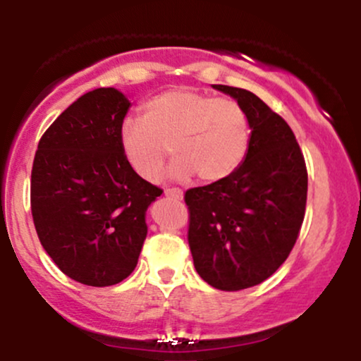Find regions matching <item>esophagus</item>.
<instances>
[{"label":"esophagus","mask_w":361,"mask_h":361,"mask_svg":"<svg viewBox=\"0 0 361 361\" xmlns=\"http://www.w3.org/2000/svg\"><path fill=\"white\" fill-rule=\"evenodd\" d=\"M164 195L169 198H175V200H183V192L180 188H166Z\"/></svg>","instance_id":"esophagus-1"}]
</instances>
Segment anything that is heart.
Wrapping results in <instances>:
<instances>
[{
    "mask_svg": "<svg viewBox=\"0 0 361 361\" xmlns=\"http://www.w3.org/2000/svg\"><path fill=\"white\" fill-rule=\"evenodd\" d=\"M250 139V120L238 102L185 88L157 94L144 117L126 118L118 132L127 163L144 180L159 175L169 142L178 156L168 169L173 180H224L241 166Z\"/></svg>",
    "mask_w": 361,
    "mask_h": 361,
    "instance_id": "b5f03b06",
    "label": "heart"
}]
</instances>
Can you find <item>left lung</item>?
Returning a JSON list of instances; mask_svg holds the SVG:
<instances>
[{"label":"left lung","mask_w":361,"mask_h":361,"mask_svg":"<svg viewBox=\"0 0 361 361\" xmlns=\"http://www.w3.org/2000/svg\"><path fill=\"white\" fill-rule=\"evenodd\" d=\"M250 120L247 154L233 175L185 193L195 270L214 288L243 290L271 276L299 238L307 169L292 128L255 93L212 85Z\"/></svg>","instance_id":"8db88e82"}]
</instances>
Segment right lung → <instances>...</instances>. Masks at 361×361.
<instances>
[{"instance_id": "1", "label": "right lung", "mask_w": 361, "mask_h": 361, "mask_svg": "<svg viewBox=\"0 0 361 361\" xmlns=\"http://www.w3.org/2000/svg\"><path fill=\"white\" fill-rule=\"evenodd\" d=\"M130 109L122 91L98 88L54 120L32 168V217L44 250L90 287L126 280L147 235V207L163 190L127 163L118 132Z\"/></svg>"}]
</instances>
